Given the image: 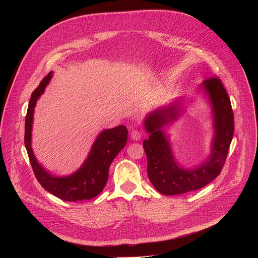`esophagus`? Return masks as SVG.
I'll return each instance as SVG.
<instances>
[{"label": "esophagus", "mask_w": 258, "mask_h": 258, "mask_svg": "<svg viewBox=\"0 0 258 258\" xmlns=\"http://www.w3.org/2000/svg\"><path fill=\"white\" fill-rule=\"evenodd\" d=\"M131 138H132V140H134V141H139V140H141V138H142V134H141L139 131H133V132L131 133Z\"/></svg>", "instance_id": "esophagus-1"}]
</instances>
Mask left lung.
I'll return each instance as SVG.
<instances>
[{
  "instance_id": "8db88e82",
  "label": "left lung",
  "mask_w": 258,
  "mask_h": 258,
  "mask_svg": "<svg viewBox=\"0 0 258 258\" xmlns=\"http://www.w3.org/2000/svg\"><path fill=\"white\" fill-rule=\"evenodd\" d=\"M212 107L214 137L208 159L200 166L180 167L172 154L169 140L162 128L179 115V102L156 109L145 119L149 139L143 142L146 152L147 171L154 188L171 196L196 191L212 181L222 171L234 136V113L229 95L218 78L205 80L201 87Z\"/></svg>"
}]
</instances>
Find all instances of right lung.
<instances>
[{"label":"right lung","mask_w":258,"mask_h":258,"mask_svg":"<svg viewBox=\"0 0 258 258\" xmlns=\"http://www.w3.org/2000/svg\"><path fill=\"white\" fill-rule=\"evenodd\" d=\"M52 73V71L49 72L31 94L25 116V148L34 175L46 191L64 201L90 200L103 191L108 179L109 166L124 148L128 132L124 125L103 131L94 142L88 158L75 173L67 176H54L48 172L36 161L33 155L31 149V130L34 106L51 81Z\"/></svg>","instance_id":"1"}]
</instances>
